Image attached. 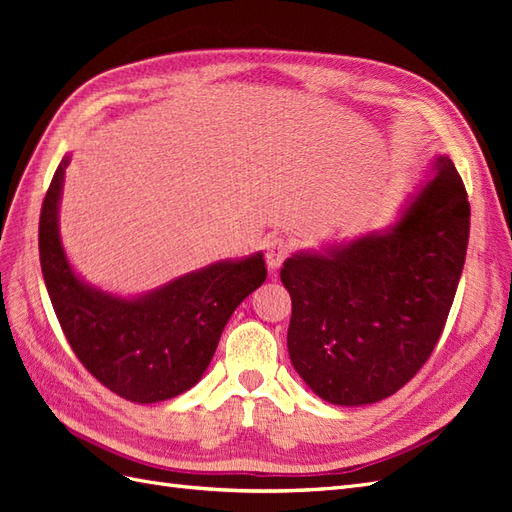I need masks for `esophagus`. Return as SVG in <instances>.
Instances as JSON below:
<instances>
[{
    "instance_id": "obj_1",
    "label": "esophagus",
    "mask_w": 512,
    "mask_h": 512,
    "mask_svg": "<svg viewBox=\"0 0 512 512\" xmlns=\"http://www.w3.org/2000/svg\"><path fill=\"white\" fill-rule=\"evenodd\" d=\"M288 252H290V243H288L286 239H282V237L271 239V241L267 243V267H269L271 271L280 269L282 262H284L286 256H288Z\"/></svg>"
}]
</instances>
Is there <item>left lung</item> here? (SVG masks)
Instances as JSON below:
<instances>
[{
  "label": "left lung",
  "mask_w": 512,
  "mask_h": 512,
  "mask_svg": "<svg viewBox=\"0 0 512 512\" xmlns=\"http://www.w3.org/2000/svg\"><path fill=\"white\" fill-rule=\"evenodd\" d=\"M468 237L466 188L451 158L433 156L389 226L292 252L280 271L288 354L309 389L348 408L397 393L438 344Z\"/></svg>",
  "instance_id": "left-lung-1"
}]
</instances>
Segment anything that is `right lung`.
<instances>
[{
	"label": "right lung",
	"mask_w": 512,
	"mask_h": 512,
	"mask_svg": "<svg viewBox=\"0 0 512 512\" xmlns=\"http://www.w3.org/2000/svg\"><path fill=\"white\" fill-rule=\"evenodd\" d=\"M70 153L61 158L40 213V265L68 344L106 389L134 404L177 397L203 378L222 331L267 280L262 252L226 258L158 288L115 294L72 267L59 232Z\"/></svg>",
	"instance_id": "add662e5"
}]
</instances>
